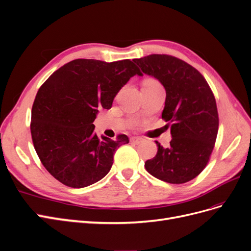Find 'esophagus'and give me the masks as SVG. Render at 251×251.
<instances>
[{"instance_id":"esophagus-1","label":"esophagus","mask_w":251,"mask_h":251,"mask_svg":"<svg viewBox=\"0 0 251 251\" xmlns=\"http://www.w3.org/2000/svg\"><path fill=\"white\" fill-rule=\"evenodd\" d=\"M142 138L141 137H131L130 138V142L132 143V144H135V145H138L140 143H142Z\"/></svg>"}]
</instances>
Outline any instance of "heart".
Returning a JSON list of instances; mask_svg holds the SVG:
<instances>
[{
    "label": "heart",
    "mask_w": 251,
    "mask_h": 251,
    "mask_svg": "<svg viewBox=\"0 0 251 251\" xmlns=\"http://www.w3.org/2000/svg\"><path fill=\"white\" fill-rule=\"evenodd\" d=\"M143 87H161V85L155 78H146L143 81Z\"/></svg>",
    "instance_id": "1"
}]
</instances>
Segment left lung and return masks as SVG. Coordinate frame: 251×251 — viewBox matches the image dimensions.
Listing matches in <instances>:
<instances>
[{
  "instance_id": "left-lung-1",
  "label": "left lung",
  "mask_w": 251,
  "mask_h": 251,
  "mask_svg": "<svg viewBox=\"0 0 251 251\" xmlns=\"http://www.w3.org/2000/svg\"><path fill=\"white\" fill-rule=\"evenodd\" d=\"M134 63L158 79L166 98L162 119L171 126L170 147L156 142L158 151L145 162L153 177L172 184L186 183L209 162L218 132L216 100L207 80L191 65L169 54H150Z\"/></svg>"
}]
</instances>
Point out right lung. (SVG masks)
<instances>
[{
	"mask_svg": "<svg viewBox=\"0 0 251 251\" xmlns=\"http://www.w3.org/2000/svg\"><path fill=\"white\" fill-rule=\"evenodd\" d=\"M143 74L130 60L106 63L73 60L54 71L37 92L31 115V134L41 163L54 179L72 188L101 180L110 171L118 148L115 141L94 133L101 108L109 109L130 77Z\"/></svg>",
	"mask_w": 251,
	"mask_h": 251,
	"instance_id": "1",
	"label": "right lung"
}]
</instances>
